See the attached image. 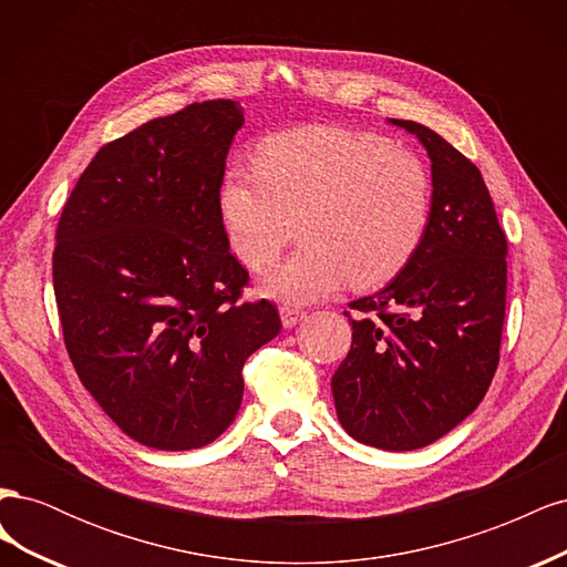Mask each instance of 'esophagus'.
<instances>
[{
  "label": "esophagus",
  "mask_w": 567,
  "mask_h": 567,
  "mask_svg": "<svg viewBox=\"0 0 567 567\" xmlns=\"http://www.w3.org/2000/svg\"><path fill=\"white\" fill-rule=\"evenodd\" d=\"M279 315H281V323L286 326V329H293L296 323H300L307 317L305 310H298V307H290V305H281Z\"/></svg>",
  "instance_id": "1"
}]
</instances>
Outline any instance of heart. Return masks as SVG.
I'll list each match as a JSON object with an SVG mask.
<instances>
[{"instance_id":"heart-1","label":"heart","mask_w":567,"mask_h":567,"mask_svg":"<svg viewBox=\"0 0 567 567\" xmlns=\"http://www.w3.org/2000/svg\"><path fill=\"white\" fill-rule=\"evenodd\" d=\"M219 221L246 267L267 269L296 234L302 244L262 284L267 296L312 302L350 281H390L419 250L433 208L425 165L388 140L331 125L269 134L255 167L219 184Z\"/></svg>"}]
</instances>
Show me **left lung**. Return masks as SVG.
<instances>
[{
  "instance_id": "1",
  "label": "left lung",
  "mask_w": 567,
  "mask_h": 567,
  "mask_svg": "<svg viewBox=\"0 0 567 567\" xmlns=\"http://www.w3.org/2000/svg\"><path fill=\"white\" fill-rule=\"evenodd\" d=\"M390 123L416 134L433 163L431 221L398 277L350 302L352 348L331 390L354 440L411 452L485 398L499 364L508 246L480 169L425 125Z\"/></svg>"
}]
</instances>
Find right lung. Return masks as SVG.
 Returning <instances> with one entry per match:
<instances>
[{
    "mask_svg": "<svg viewBox=\"0 0 567 567\" xmlns=\"http://www.w3.org/2000/svg\"><path fill=\"white\" fill-rule=\"evenodd\" d=\"M238 101L148 120L101 146L56 227L54 293L68 357L132 440L198 450L236 419L246 359L281 331L277 307L241 302L219 184Z\"/></svg>",
    "mask_w": 567,
    "mask_h": 567,
    "instance_id": "obj_1",
    "label": "right lung"
}]
</instances>
